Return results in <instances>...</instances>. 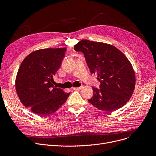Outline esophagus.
<instances>
[{
    "mask_svg": "<svg viewBox=\"0 0 156 156\" xmlns=\"http://www.w3.org/2000/svg\"><path fill=\"white\" fill-rule=\"evenodd\" d=\"M82 88V87H73V89L74 90H81Z\"/></svg>",
    "mask_w": 156,
    "mask_h": 156,
    "instance_id": "esophagus-1",
    "label": "esophagus"
}]
</instances>
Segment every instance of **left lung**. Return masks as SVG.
Wrapping results in <instances>:
<instances>
[{"mask_svg":"<svg viewBox=\"0 0 156 156\" xmlns=\"http://www.w3.org/2000/svg\"><path fill=\"white\" fill-rule=\"evenodd\" d=\"M81 52L91 73L97 74L99 88L92 87L94 95L88 101L102 111L112 112L125 105L132 97L135 75L126 57L113 45L82 40L74 46Z\"/></svg>","mask_w":156,"mask_h":156,"instance_id":"1","label":"left lung"}]
</instances>
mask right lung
Returning <instances> with one entry per match:
<instances>
[{
  "instance_id": "obj_1",
  "label": "right lung",
  "mask_w": 156,
  "mask_h": 156,
  "mask_svg": "<svg viewBox=\"0 0 156 156\" xmlns=\"http://www.w3.org/2000/svg\"><path fill=\"white\" fill-rule=\"evenodd\" d=\"M66 48H44L30 54L21 64L16 78V90L22 104L40 116L58 110L70 93L53 85Z\"/></svg>"
}]
</instances>
